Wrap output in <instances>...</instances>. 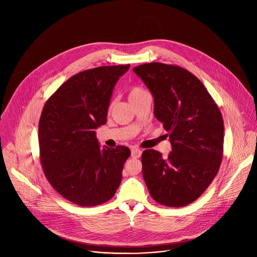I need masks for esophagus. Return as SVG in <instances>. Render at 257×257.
<instances>
[{
	"label": "esophagus",
	"instance_id": "obj_1",
	"mask_svg": "<svg viewBox=\"0 0 257 257\" xmlns=\"http://www.w3.org/2000/svg\"><path fill=\"white\" fill-rule=\"evenodd\" d=\"M141 154H142V152H141V150H139L138 148H133V149L131 150V157H132L133 159H138V158H140V157H141Z\"/></svg>",
	"mask_w": 257,
	"mask_h": 257
}]
</instances>
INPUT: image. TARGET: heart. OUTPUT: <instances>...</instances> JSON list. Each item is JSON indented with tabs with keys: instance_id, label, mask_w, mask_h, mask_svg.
<instances>
[{
	"instance_id": "heart-1",
	"label": "heart",
	"mask_w": 257,
	"mask_h": 257,
	"mask_svg": "<svg viewBox=\"0 0 257 257\" xmlns=\"http://www.w3.org/2000/svg\"><path fill=\"white\" fill-rule=\"evenodd\" d=\"M146 92H148V91H146V90H145L143 87H141V86H131V87L129 88V90H128V97H129V99H130V101H132V100L136 99L137 97L141 96L142 94H144V93H146ZM113 104H114V99H112L111 101H109L108 111L112 108Z\"/></svg>"
}]
</instances>
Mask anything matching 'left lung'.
<instances>
[{
    "label": "left lung",
    "mask_w": 257,
    "mask_h": 257,
    "mask_svg": "<svg viewBox=\"0 0 257 257\" xmlns=\"http://www.w3.org/2000/svg\"><path fill=\"white\" fill-rule=\"evenodd\" d=\"M155 99V116L168 132L172 152L142 153V175L160 204L181 207L196 200L221 166L224 122L215 101L188 70L163 63L133 68Z\"/></svg>",
    "instance_id": "8db88e82"
}]
</instances>
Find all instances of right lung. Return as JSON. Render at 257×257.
Returning <instances> with one entry per match:
<instances>
[{"instance_id": "obj_1", "label": "right lung", "mask_w": 257, "mask_h": 257, "mask_svg": "<svg viewBox=\"0 0 257 257\" xmlns=\"http://www.w3.org/2000/svg\"><path fill=\"white\" fill-rule=\"evenodd\" d=\"M130 65L102 66L70 77L46 101L39 123L40 160L53 188L80 206L111 199L130 150L100 149L95 131L106 122L113 88Z\"/></svg>"}]
</instances>
